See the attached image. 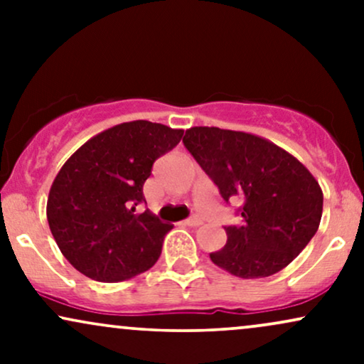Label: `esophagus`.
Instances as JSON below:
<instances>
[{
	"mask_svg": "<svg viewBox=\"0 0 364 364\" xmlns=\"http://www.w3.org/2000/svg\"><path fill=\"white\" fill-rule=\"evenodd\" d=\"M185 224L186 225H193V228H195V225L202 224V219H200V217H190V219L185 220Z\"/></svg>",
	"mask_w": 364,
	"mask_h": 364,
	"instance_id": "esophagus-1",
	"label": "esophagus"
}]
</instances>
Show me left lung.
Segmentation results:
<instances>
[{
    "mask_svg": "<svg viewBox=\"0 0 364 364\" xmlns=\"http://www.w3.org/2000/svg\"><path fill=\"white\" fill-rule=\"evenodd\" d=\"M183 144L224 202H243L241 224L225 225L228 243L210 260L241 279L269 277L289 265L315 236L323 210V193L310 171L252 133L193 127Z\"/></svg>",
    "mask_w": 364,
    "mask_h": 364,
    "instance_id": "left-lung-1",
    "label": "left lung"
}]
</instances>
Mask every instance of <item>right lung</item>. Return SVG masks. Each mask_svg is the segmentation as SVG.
<instances>
[{
    "label": "right lung",
    "mask_w": 364,
    "mask_h": 364,
    "mask_svg": "<svg viewBox=\"0 0 364 364\" xmlns=\"http://www.w3.org/2000/svg\"><path fill=\"white\" fill-rule=\"evenodd\" d=\"M183 129L139 119L116 124L82 145L54 178L48 223L61 253L78 272L121 282L159 260L173 229L149 210L144 183L156 159L179 144Z\"/></svg>",
    "instance_id": "obj_1"
}]
</instances>
